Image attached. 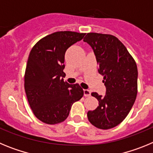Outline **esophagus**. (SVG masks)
<instances>
[{
	"mask_svg": "<svg viewBox=\"0 0 153 153\" xmlns=\"http://www.w3.org/2000/svg\"><path fill=\"white\" fill-rule=\"evenodd\" d=\"M83 94H84V97H90L91 95V93L88 90H83Z\"/></svg>",
	"mask_w": 153,
	"mask_h": 153,
	"instance_id": "esophagus-1",
	"label": "esophagus"
}]
</instances>
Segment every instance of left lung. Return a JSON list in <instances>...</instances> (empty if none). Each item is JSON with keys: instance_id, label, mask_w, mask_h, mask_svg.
Wrapping results in <instances>:
<instances>
[{"instance_id": "obj_1", "label": "left lung", "mask_w": 153, "mask_h": 153, "mask_svg": "<svg viewBox=\"0 0 153 153\" xmlns=\"http://www.w3.org/2000/svg\"><path fill=\"white\" fill-rule=\"evenodd\" d=\"M83 41L93 50L98 72L103 76L106 88L104 97L91 93L98 100L99 106L88 111L87 117L98 129H111L123 121L136 100L137 66L126 47L115 36L88 33Z\"/></svg>"}]
</instances>
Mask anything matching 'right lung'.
<instances>
[{
	"label": "right lung",
	"mask_w": 153,
	"mask_h": 153,
	"mask_svg": "<svg viewBox=\"0 0 153 153\" xmlns=\"http://www.w3.org/2000/svg\"><path fill=\"white\" fill-rule=\"evenodd\" d=\"M84 35L73 31L55 32L39 40L30 53L24 89L33 114L44 123L63 122L73 103L83 97V90L78 83L69 84L63 80V63L67 50Z\"/></svg>",
	"instance_id": "right-lung-1"
}]
</instances>
